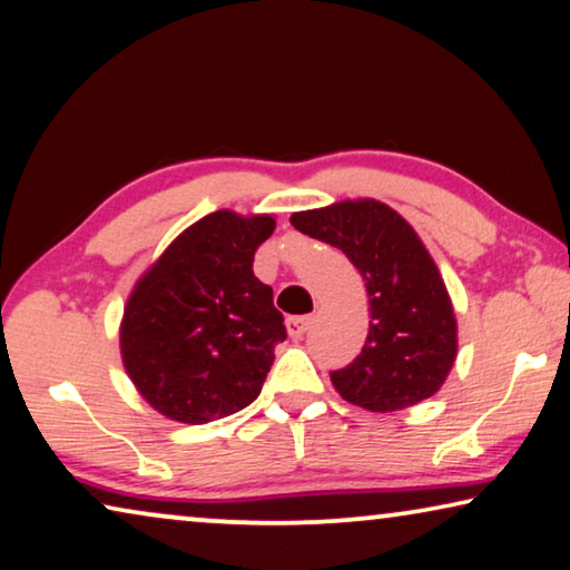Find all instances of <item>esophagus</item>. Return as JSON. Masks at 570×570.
Wrapping results in <instances>:
<instances>
[{"label":"esophagus","instance_id":"obj_1","mask_svg":"<svg viewBox=\"0 0 570 570\" xmlns=\"http://www.w3.org/2000/svg\"><path fill=\"white\" fill-rule=\"evenodd\" d=\"M313 318L311 315H293V318H287V334H291L293 338H301L303 334H308Z\"/></svg>","mask_w":570,"mask_h":570}]
</instances>
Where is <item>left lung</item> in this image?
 <instances>
[{
  "instance_id": "8db88e82",
  "label": "left lung",
  "mask_w": 570,
  "mask_h": 570,
  "mask_svg": "<svg viewBox=\"0 0 570 570\" xmlns=\"http://www.w3.org/2000/svg\"><path fill=\"white\" fill-rule=\"evenodd\" d=\"M291 224L344 252L370 295L362 354L331 372L338 395L372 413L433 397L456 362L459 326L438 265L413 226L374 198L297 212Z\"/></svg>"
}]
</instances>
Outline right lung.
<instances>
[{"mask_svg": "<svg viewBox=\"0 0 570 570\" xmlns=\"http://www.w3.org/2000/svg\"><path fill=\"white\" fill-rule=\"evenodd\" d=\"M269 214L198 218L137 279L119 326L121 362L157 413L188 425L255 402L285 341L273 287L252 269Z\"/></svg>", "mask_w": 570, "mask_h": 570, "instance_id": "obj_1", "label": "right lung"}]
</instances>
